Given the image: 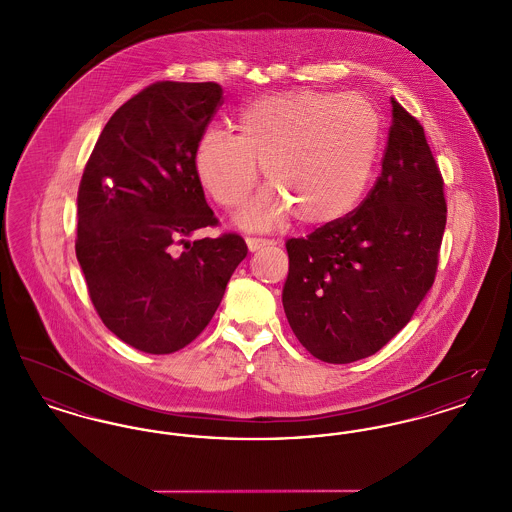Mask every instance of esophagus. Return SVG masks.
I'll list each match as a JSON object with an SVG mask.
<instances>
[{"label": "esophagus", "mask_w": 512, "mask_h": 512, "mask_svg": "<svg viewBox=\"0 0 512 512\" xmlns=\"http://www.w3.org/2000/svg\"><path fill=\"white\" fill-rule=\"evenodd\" d=\"M245 242H247L249 251H259V249H263V247H267V245L272 244V242L267 240V238H247Z\"/></svg>", "instance_id": "obj_1"}]
</instances>
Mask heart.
<instances>
[{"mask_svg": "<svg viewBox=\"0 0 512 512\" xmlns=\"http://www.w3.org/2000/svg\"><path fill=\"white\" fill-rule=\"evenodd\" d=\"M380 144V121L355 94L297 90L255 99L238 117V136L207 130L195 147V172L213 199L236 209L259 180L272 184L240 215L253 230L292 219L322 226L349 215L365 194Z\"/></svg>", "mask_w": 512, "mask_h": 512, "instance_id": "b5f03b06", "label": "heart"}]
</instances>
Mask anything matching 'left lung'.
Segmentation results:
<instances>
[{
    "label": "left lung",
    "mask_w": 512,
    "mask_h": 512,
    "mask_svg": "<svg viewBox=\"0 0 512 512\" xmlns=\"http://www.w3.org/2000/svg\"><path fill=\"white\" fill-rule=\"evenodd\" d=\"M445 222L443 178L424 128L391 98L374 188L343 219L286 242L282 303L295 338L332 365L380 351L430 292Z\"/></svg>",
    "instance_id": "obj_1"
}]
</instances>
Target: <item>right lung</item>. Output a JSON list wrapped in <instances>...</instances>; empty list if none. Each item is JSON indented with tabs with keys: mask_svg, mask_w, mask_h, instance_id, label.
Returning <instances> with one entry per match:
<instances>
[{
	"mask_svg": "<svg viewBox=\"0 0 512 512\" xmlns=\"http://www.w3.org/2000/svg\"><path fill=\"white\" fill-rule=\"evenodd\" d=\"M219 105L215 82L147 86L105 124L80 180L74 247L90 299L103 324L144 353L192 343L247 255L238 234L186 240L219 224L194 163Z\"/></svg>",
	"mask_w": 512,
	"mask_h": 512,
	"instance_id": "1",
	"label": "right lung"
}]
</instances>
